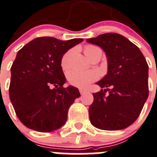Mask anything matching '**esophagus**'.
Returning a JSON list of instances; mask_svg holds the SVG:
<instances>
[{
    "instance_id": "obj_1",
    "label": "esophagus",
    "mask_w": 157,
    "mask_h": 157,
    "mask_svg": "<svg viewBox=\"0 0 157 157\" xmlns=\"http://www.w3.org/2000/svg\"><path fill=\"white\" fill-rule=\"evenodd\" d=\"M80 94H81V95L85 94L87 93V90H83V89H80Z\"/></svg>"
}]
</instances>
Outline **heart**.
Here are the masks:
<instances>
[{"instance_id":"heart-1","label":"heart","mask_w":157,"mask_h":157,"mask_svg":"<svg viewBox=\"0 0 157 157\" xmlns=\"http://www.w3.org/2000/svg\"><path fill=\"white\" fill-rule=\"evenodd\" d=\"M98 51L101 52L99 48L94 45H87L84 48V53L88 58H90L94 53ZM70 55H71V52H68L63 56L62 60H61V66L63 70H66L69 67ZM67 77L72 85L79 87V88L85 89L89 87L92 82L98 79V74L94 70H73L69 72Z\"/></svg>"}]
</instances>
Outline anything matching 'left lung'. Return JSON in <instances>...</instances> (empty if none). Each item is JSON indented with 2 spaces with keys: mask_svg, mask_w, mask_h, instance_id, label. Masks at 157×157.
Segmentation results:
<instances>
[{
  "mask_svg": "<svg viewBox=\"0 0 157 157\" xmlns=\"http://www.w3.org/2000/svg\"><path fill=\"white\" fill-rule=\"evenodd\" d=\"M86 42L101 48L108 62L107 74L96 82L105 89L93 94L90 122L100 129H124L137 119L149 96L146 59L135 44L117 33H105Z\"/></svg>",
  "mask_w": 157,
  "mask_h": 157,
  "instance_id": "left-lung-1",
  "label": "left lung"
}]
</instances>
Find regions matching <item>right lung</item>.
Returning <instances> with one entry per match:
<instances>
[{"instance_id":"1","label":"right lung","mask_w":157,"mask_h":157,"mask_svg":"<svg viewBox=\"0 0 157 157\" xmlns=\"http://www.w3.org/2000/svg\"><path fill=\"white\" fill-rule=\"evenodd\" d=\"M83 41L36 38L17 52L11 68L9 96L17 118L26 127L50 132L64 125L69 108L80 94L74 86L63 87L67 80L61 60Z\"/></svg>"}]
</instances>
